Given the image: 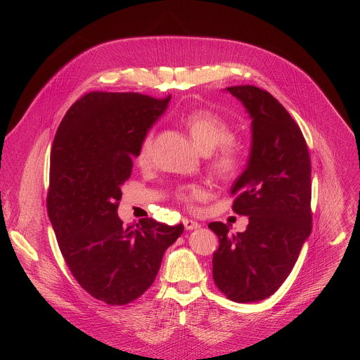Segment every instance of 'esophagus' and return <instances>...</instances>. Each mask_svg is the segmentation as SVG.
<instances>
[{
	"instance_id": "esophagus-1",
	"label": "esophagus",
	"mask_w": 360,
	"mask_h": 360,
	"mask_svg": "<svg viewBox=\"0 0 360 360\" xmlns=\"http://www.w3.org/2000/svg\"><path fill=\"white\" fill-rule=\"evenodd\" d=\"M183 224L186 227V230H195V229H200V223L191 220V219H183Z\"/></svg>"
}]
</instances>
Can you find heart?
Listing matches in <instances>:
<instances>
[{
  "instance_id": "1",
  "label": "heart",
  "mask_w": 360,
  "mask_h": 360,
  "mask_svg": "<svg viewBox=\"0 0 360 360\" xmlns=\"http://www.w3.org/2000/svg\"><path fill=\"white\" fill-rule=\"evenodd\" d=\"M184 127L195 144L204 151L209 153V167L220 179H230L241 169L247 148L245 146L231 136V126L220 113L200 108L187 112L181 119ZM153 131L146 133L136 151V162L140 166H147L153 158ZM205 195V190L200 184L183 186L176 191V197L180 202L190 205Z\"/></svg>"
}]
</instances>
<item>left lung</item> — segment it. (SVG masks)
<instances>
[{"instance_id": "left-lung-1", "label": "left lung", "mask_w": 360, "mask_h": 360, "mask_svg": "<svg viewBox=\"0 0 360 360\" xmlns=\"http://www.w3.org/2000/svg\"><path fill=\"white\" fill-rule=\"evenodd\" d=\"M252 117L245 170L231 186L233 210L250 216L244 233L213 221L219 237L212 271L217 288L247 304L273 295L291 273L311 231V166L304 134L287 109L255 86H233Z\"/></svg>"}]
</instances>
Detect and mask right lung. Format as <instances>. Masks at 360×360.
<instances>
[{"label":"right lung","mask_w":360,"mask_h":360,"mask_svg":"<svg viewBox=\"0 0 360 360\" xmlns=\"http://www.w3.org/2000/svg\"><path fill=\"white\" fill-rule=\"evenodd\" d=\"M170 96L91 91L63 116L51 150L47 209L60 254L76 281L110 307L140 298L155 281L165 251L184 226L117 216L141 137Z\"/></svg>","instance_id":"right-lung-1"}]
</instances>
